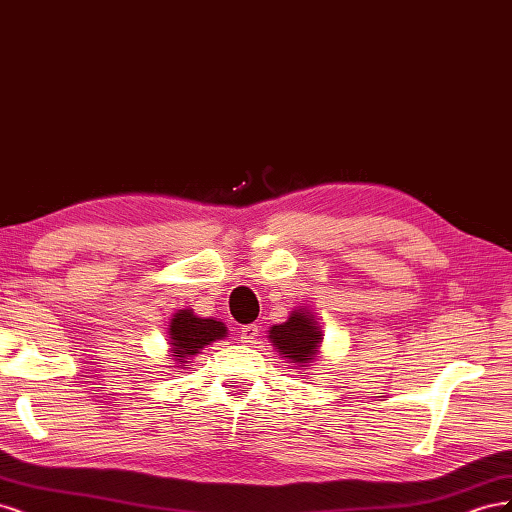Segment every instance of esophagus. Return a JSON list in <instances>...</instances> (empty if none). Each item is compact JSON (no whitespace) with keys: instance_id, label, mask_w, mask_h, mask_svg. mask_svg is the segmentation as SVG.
I'll return each instance as SVG.
<instances>
[{"instance_id":"34e87169","label":"esophagus","mask_w":512,"mask_h":512,"mask_svg":"<svg viewBox=\"0 0 512 512\" xmlns=\"http://www.w3.org/2000/svg\"><path fill=\"white\" fill-rule=\"evenodd\" d=\"M258 327L256 324H245V327H241V342L243 344H254L256 337H258Z\"/></svg>"}]
</instances>
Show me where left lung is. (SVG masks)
<instances>
[{
    "mask_svg": "<svg viewBox=\"0 0 512 512\" xmlns=\"http://www.w3.org/2000/svg\"><path fill=\"white\" fill-rule=\"evenodd\" d=\"M269 337L277 352L284 354L292 363L303 365L314 361L322 333L316 327L312 314L305 312V309L303 312L297 309V312L290 314V318L284 324H275V327H271Z\"/></svg>",
    "mask_w": 512,
    "mask_h": 512,
    "instance_id": "left-lung-1",
    "label": "left lung"
}]
</instances>
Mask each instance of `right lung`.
Masks as SVG:
<instances>
[{"label":"right lung","mask_w":512,"mask_h":512,"mask_svg":"<svg viewBox=\"0 0 512 512\" xmlns=\"http://www.w3.org/2000/svg\"><path fill=\"white\" fill-rule=\"evenodd\" d=\"M226 337V327L213 318H198L190 309H181L170 322V346L177 363H188L185 359L198 354L215 339Z\"/></svg>","instance_id":"right-lung-1"}]
</instances>
